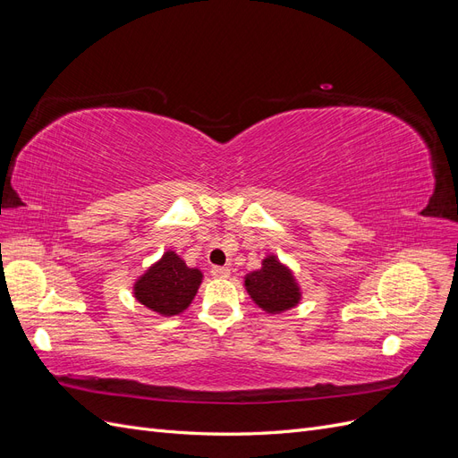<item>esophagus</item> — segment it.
<instances>
[{
    "label": "esophagus",
    "instance_id": "esophagus-1",
    "mask_svg": "<svg viewBox=\"0 0 458 458\" xmlns=\"http://www.w3.org/2000/svg\"><path fill=\"white\" fill-rule=\"evenodd\" d=\"M210 273H212L214 279H227V276L231 275V269H229V267H219V266H214V267L210 269Z\"/></svg>",
    "mask_w": 458,
    "mask_h": 458
}]
</instances>
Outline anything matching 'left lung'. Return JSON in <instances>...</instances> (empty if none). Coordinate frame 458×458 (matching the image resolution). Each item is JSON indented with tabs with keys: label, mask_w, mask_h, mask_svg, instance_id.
<instances>
[{
	"label": "left lung",
	"mask_w": 458,
	"mask_h": 458,
	"mask_svg": "<svg viewBox=\"0 0 458 458\" xmlns=\"http://www.w3.org/2000/svg\"><path fill=\"white\" fill-rule=\"evenodd\" d=\"M244 288L258 308L269 315H279L296 308L301 288L294 271L275 254L261 259V267L244 275Z\"/></svg>",
	"instance_id": "8db88e82"
}]
</instances>
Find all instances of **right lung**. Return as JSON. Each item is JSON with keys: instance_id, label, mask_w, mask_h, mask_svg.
Wrapping results in <instances>:
<instances>
[{"instance_id": "obj_1", "label": "right lung", "mask_w": 458, "mask_h": 458, "mask_svg": "<svg viewBox=\"0 0 458 458\" xmlns=\"http://www.w3.org/2000/svg\"><path fill=\"white\" fill-rule=\"evenodd\" d=\"M202 271L189 267L172 248L162 254L133 283V298L160 317L183 313L195 300L202 283Z\"/></svg>"}]
</instances>
